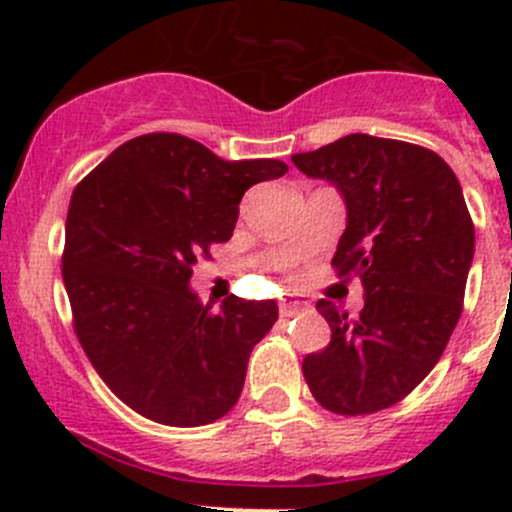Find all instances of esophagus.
<instances>
[{
    "mask_svg": "<svg viewBox=\"0 0 512 512\" xmlns=\"http://www.w3.org/2000/svg\"><path fill=\"white\" fill-rule=\"evenodd\" d=\"M302 309H307V302L304 299H297V297H289L285 302H280V317H294V314H299Z\"/></svg>",
    "mask_w": 512,
    "mask_h": 512,
    "instance_id": "obj_1",
    "label": "esophagus"
}]
</instances>
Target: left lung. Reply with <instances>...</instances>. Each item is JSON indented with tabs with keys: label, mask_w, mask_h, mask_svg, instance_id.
<instances>
[{
	"label": "left lung",
	"mask_w": 512,
	"mask_h": 512,
	"mask_svg": "<svg viewBox=\"0 0 512 512\" xmlns=\"http://www.w3.org/2000/svg\"><path fill=\"white\" fill-rule=\"evenodd\" d=\"M292 163L347 200L332 267L364 287L359 317L317 302L332 339L304 356V381L332 414H376L426 379L463 312L476 230L461 183L438 153L366 133L297 153Z\"/></svg>",
	"instance_id": "1"
}]
</instances>
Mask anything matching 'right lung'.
<instances>
[{"label":"right lung","instance_id":"1","mask_svg":"<svg viewBox=\"0 0 512 512\" xmlns=\"http://www.w3.org/2000/svg\"><path fill=\"white\" fill-rule=\"evenodd\" d=\"M285 173L282 160L230 163L180 133H146L74 188L61 255L74 332L128 409L193 428L237 404L277 304L230 294L203 307L188 282L232 237L245 190Z\"/></svg>","mask_w":512,"mask_h":512}]
</instances>
